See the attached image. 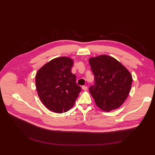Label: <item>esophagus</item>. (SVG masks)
<instances>
[{
  "label": "esophagus",
  "instance_id": "34e87169",
  "mask_svg": "<svg viewBox=\"0 0 155 155\" xmlns=\"http://www.w3.org/2000/svg\"><path fill=\"white\" fill-rule=\"evenodd\" d=\"M82 89H83V90H84V91H87V89H88V87L87 86H83L82 87Z\"/></svg>",
  "mask_w": 155,
  "mask_h": 155
}]
</instances>
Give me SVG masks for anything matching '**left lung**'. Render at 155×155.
Here are the masks:
<instances>
[{"mask_svg":"<svg viewBox=\"0 0 155 155\" xmlns=\"http://www.w3.org/2000/svg\"><path fill=\"white\" fill-rule=\"evenodd\" d=\"M94 84L89 87L96 105L104 111L118 109L127 97L133 78L129 70L112 57L101 55L89 59Z\"/></svg>","mask_w":155,"mask_h":155,"instance_id":"8db88e82","label":"left lung"}]
</instances>
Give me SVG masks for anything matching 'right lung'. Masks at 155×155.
I'll return each instance as SVG.
<instances>
[{
    "instance_id": "1",
    "label": "right lung",
    "mask_w": 155,
    "mask_h": 155,
    "mask_svg": "<svg viewBox=\"0 0 155 155\" xmlns=\"http://www.w3.org/2000/svg\"><path fill=\"white\" fill-rule=\"evenodd\" d=\"M73 60L66 57L54 59L45 64L35 76L36 88L45 106L63 113L74 106L81 88L71 72Z\"/></svg>"
}]
</instances>
